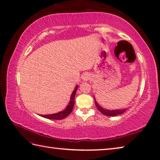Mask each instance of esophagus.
<instances>
[{
  "label": "esophagus",
  "mask_w": 160,
  "mask_h": 160,
  "mask_svg": "<svg viewBox=\"0 0 160 160\" xmlns=\"http://www.w3.org/2000/svg\"><path fill=\"white\" fill-rule=\"evenodd\" d=\"M82 78L84 81H88V80L90 79V78H91V75L88 73V72H85V73H84L82 75Z\"/></svg>",
  "instance_id": "1"
}]
</instances>
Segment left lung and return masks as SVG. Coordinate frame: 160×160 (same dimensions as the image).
Masks as SVG:
<instances>
[{
    "mask_svg": "<svg viewBox=\"0 0 160 160\" xmlns=\"http://www.w3.org/2000/svg\"><path fill=\"white\" fill-rule=\"evenodd\" d=\"M95 104L97 106L98 110L102 113V114L105 115L106 116H116L118 115H120L122 113H123L124 112L126 111V109H122V110H106L103 109V108H101L100 106L98 105V103L95 101Z\"/></svg>",
    "mask_w": 160,
    "mask_h": 160,
    "instance_id": "8db88e82",
    "label": "left lung"
}]
</instances>
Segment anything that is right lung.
Returning a JSON list of instances; mask_svg holds the SVG:
<instances>
[{"label": "right lung", "mask_w": 160, "mask_h": 160, "mask_svg": "<svg viewBox=\"0 0 160 160\" xmlns=\"http://www.w3.org/2000/svg\"><path fill=\"white\" fill-rule=\"evenodd\" d=\"M78 89V85L75 87V88L74 89V91L72 92L71 97V101L69 102L68 106L66 107V108L63 110L62 112L55 113V114H52V115H41L42 117L48 118V119H52V120H62V119L66 118L67 116L71 114V112L72 110V108H73L74 106V103H75V93H76Z\"/></svg>", "instance_id": "obj_1"}]
</instances>
